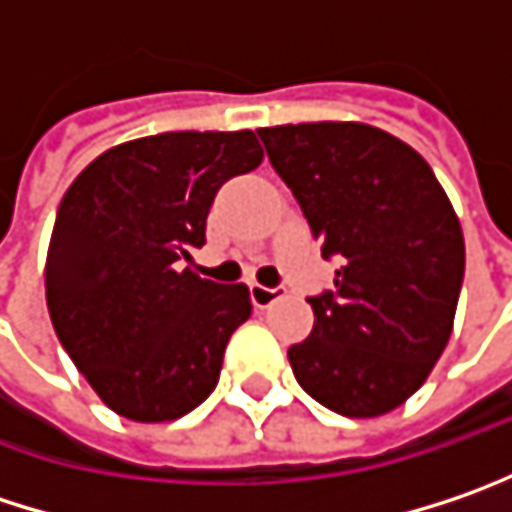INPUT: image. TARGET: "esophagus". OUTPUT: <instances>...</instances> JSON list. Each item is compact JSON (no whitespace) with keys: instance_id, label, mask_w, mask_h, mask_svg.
Returning a JSON list of instances; mask_svg holds the SVG:
<instances>
[{"instance_id":"1","label":"esophagus","mask_w":512,"mask_h":512,"mask_svg":"<svg viewBox=\"0 0 512 512\" xmlns=\"http://www.w3.org/2000/svg\"><path fill=\"white\" fill-rule=\"evenodd\" d=\"M252 304H255L257 310H266V307H272L278 298H284V289L281 286H263V284H252Z\"/></svg>"}]
</instances>
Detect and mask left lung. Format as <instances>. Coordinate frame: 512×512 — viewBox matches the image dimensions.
Masks as SVG:
<instances>
[{
	"label": "left lung",
	"instance_id": "left-lung-1",
	"mask_svg": "<svg viewBox=\"0 0 512 512\" xmlns=\"http://www.w3.org/2000/svg\"><path fill=\"white\" fill-rule=\"evenodd\" d=\"M298 199L333 289L307 298L316 324L289 347L298 385L345 417H379L426 382L452 336L464 231L426 159L359 121L257 130Z\"/></svg>",
	"mask_w": 512,
	"mask_h": 512
}]
</instances>
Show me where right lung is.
Here are the masks:
<instances>
[{
	"mask_svg": "<svg viewBox=\"0 0 512 512\" xmlns=\"http://www.w3.org/2000/svg\"><path fill=\"white\" fill-rule=\"evenodd\" d=\"M260 162L252 130L159 133L106 150L69 185L48 243V316L115 414L167 423L217 388L252 298L185 260L205 246L217 191Z\"/></svg>",
	"mask_w": 512,
	"mask_h": 512,
	"instance_id": "add662e5",
	"label": "right lung"
}]
</instances>
